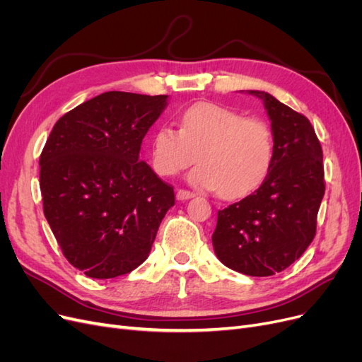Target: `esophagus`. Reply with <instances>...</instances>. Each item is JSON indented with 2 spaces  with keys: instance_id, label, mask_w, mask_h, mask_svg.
<instances>
[{
  "instance_id": "obj_1",
  "label": "esophagus",
  "mask_w": 362,
  "mask_h": 362,
  "mask_svg": "<svg viewBox=\"0 0 362 362\" xmlns=\"http://www.w3.org/2000/svg\"><path fill=\"white\" fill-rule=\"evenodd\" d=\"M194 193L193 192H189V190H178L177 192V199L178 201H185V199H190L193 198Z\"/></svg>"
}]
</instances>
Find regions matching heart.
I'll return each instance as SVG.
<instances>
[{
  "label": "heart",
  "instance_id": "obj_1",
  "mask_svg": "<svg viewBox=\"0 0 362 362\" xmlns=\"http://www.w3.org/2000/svg\"><path fill=\"white\" fill-rule=\"evenodd\" d=\"M189 180L225 199H240L257 190L275 158V137L269 122L245 117L231 108L198 103L181 116V128L161 125L152 136V163L172 177L196 161Z\"/></svg>",
  "mask_w": 362,
  "mask_h": 362
}]
</instances>
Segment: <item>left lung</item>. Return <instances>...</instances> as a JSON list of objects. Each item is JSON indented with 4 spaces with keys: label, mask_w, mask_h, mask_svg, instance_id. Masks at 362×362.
Segmentation results:
<instances>
[{
    "label": "left lung",
    "mask_w": 362,
    "mask_h": 362,
    "mask_svg": "<svg viewBox=\"0 0 362 362\" xmlns=\"http://www.w3.org/2000/svg\"><path fill=\"white\" fill-rule=\"evenodd\" d=\"M261 98L272 120L275 158L259 189L218 210L213 233L217 258L249 276L286 270L315 235L325 194L323 151L311 122L267 92Z\"/></svg>",
    "instance_id": "left-lung-1"
}]
</instances>
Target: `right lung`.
<instances>
[{"label": "right lung", "mask_w": 362, "mask_h": 362, "mask_svg": "<svg viewBox=\"0 0 362 362\" xmlns=\"http://www.w3.org/2000/svg\"><path fill=\"white\" fill-rule=\"evenodd\" d=\"M168 95L105 92L54 125L40 154L43 213L63 255L110 279L144 262L175 204L173 187L140 160Z\"/></svg>", "instance_id": "add662e5"}]
</instances>
